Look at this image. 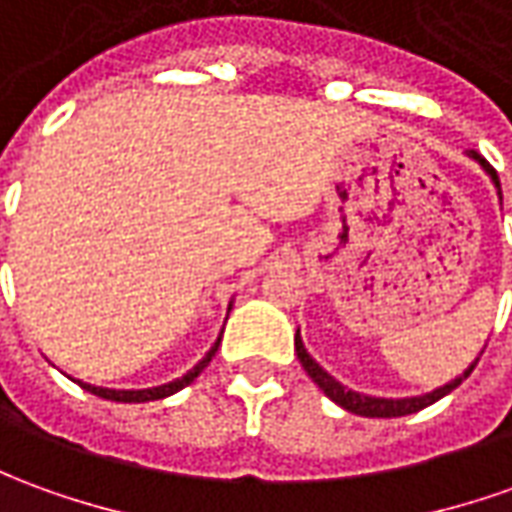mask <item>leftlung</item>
<instances>
[{
  "mask_svg": "<svg viewBox=\"0 0 512 512\" xmlns=\"http://www.w3.org/2000/svg\"><path fill=\"white\" fill-rule=\"evenodd\" d=\"M468 156H471V159H476V162L485 168V173H488L490 179H493L496 190H499V196H502V184H499L496 170L490 168L488 162L476 154V151H468ZM294 350H297L300 364L305 367V373L311 375V381H314L316 387L322 389L330 401L339 403L342 409H347V412H353V415H361V417H403V415H412V412H420V409H426V406H431L434 401H440L443 395H448V392H454V389L460 387L462 381L474 373L476 361H479V358H476L474 364H471L465 373L457 375L454 381H448L446 387L434 389V392H426V395H415V398H373V395H361V392H353V389H344L342 384L333 378V375L325 373V370L316 364L314 358H311V353L305 350V344H302V339H300V330H297V336H294Z\"/></svg>",
  "mask_w": 512,
  "mask_h": 512,
  "instance_id": "left-lung-1",
  "label": "left lung"
}]
</instances>
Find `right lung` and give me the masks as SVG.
<instances>
[{"mask_svg":"<svg viewBox=\"0 0 512 512\" xmlns=\"http://www.w3.org/2000/svg\"><path fill=\"white\" fill-rule=\"evenodd\" d=\"M229 308H232V302H229ZM218 344H221V336H218V342L212 344L210 350H207V356L198 361L196 367L190 370V373H184L182 378H176V381H170V384H162V387H151V389H106V387H92V384H83L78 381L86 392H92L97 398H106V401H117V403H148V401H162V398H168L173 392H179L187 384H193L198 378V373L207 367L215 356V350H218Z\"/></svg>","mask_w":512,"mask_h":512,"instance_id":"add662e5","label":"right lung"}]
</instances>
